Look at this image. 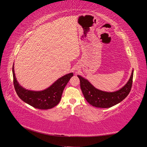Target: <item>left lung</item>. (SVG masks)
Here are the masks:
<instances>
[{
    "label": "left lung",
    "instance_id": "8db88e82",
    "mask_svg": "<svg viewBox=\"0 0 147 147\" xmlns=\"http://www.w3.org/2000/svg\"><path fill=\"white\" fill-rule=\"evenodd\" d=\"M80 87L86 101L90 105L99 108H109L123 101L128 95L132 87L133 71L128 82L123 88L114 92H103L95 88L88 80L78 76Z\"/></svg>",
    "mask_w": 147,
    "mask_h": 147
}]
</instances>
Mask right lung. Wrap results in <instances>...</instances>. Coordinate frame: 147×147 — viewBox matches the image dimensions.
<instances>
[{
  "label": "right lung",
  "mask_w": 147,
  "mask_h": 147,
  "mask_svg": "<svg viewBox=\"0 0 147 147\" xmlns=\"http://www.w3.org/2000/svg\"><path fill=\"white\" fill-rule=\"evenodd\" d=\"M13 83L16 92L22 100L32 107L39 109H49L57 105L61 100L63 90L73 73L67 74L58 79L52 85L43 91L28 90L19 85L16 78L14 65L12 66Z\"/></svg>",
  "instance_id": "add662e5"
}]
</instances>
